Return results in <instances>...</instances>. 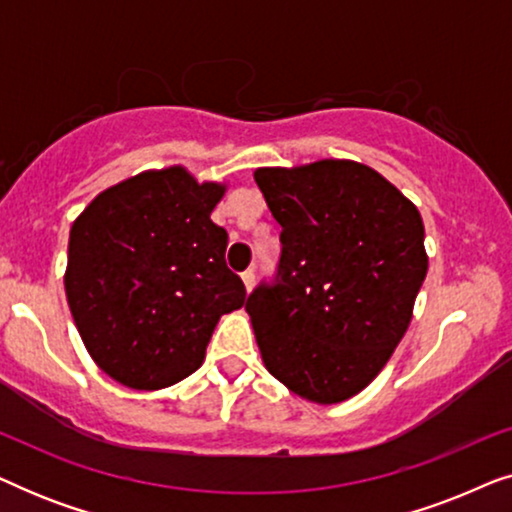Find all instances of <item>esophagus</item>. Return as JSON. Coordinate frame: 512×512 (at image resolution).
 Segmentation results:
<instances>
[{
  "label": "esophagus",
  "instance_id": "34e87169",
  "mask_svg": "<svg viewBox=\"0 0 512 512\" xmlns=\"http://www.w3.org/2000/svg\"><path fill=\"white\" fill-rule=\"evenodd\" d=\"M242 282H244V286H247V291L254 289V282H256L254 270H244V272H242Z\"/></svg>",
  "mask_w": 512,
  "mask_h": 512
}]
</instances>
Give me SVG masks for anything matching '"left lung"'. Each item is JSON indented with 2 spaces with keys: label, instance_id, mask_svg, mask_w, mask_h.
I'll return each mask as SVG.
<instances>
[{
  "label": "left lung",
  "instance_id": "obj_1",
  "mask_svg": "<svg viewBox=\"0 0 512 512\" xmlns=\"http://www.w3.org/2000/svg\"><path fill=\"white\" fill-rule=\"evenodd\" d=\"M254 179L282 226L277 275L244 305L265 368L307 401H347L408 331L429 270L422 216L354 160L261 167Z\"/></svg>",
  "mask_w": 512,
  "mask_h": 512
}]
</instances>
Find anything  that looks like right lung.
<instances>
[{"mask_svg":"<svg viewBox=\"0 0 512 512\" xmlns=\"http://www.w3.org/2000/svg\"><path fill=\"white\" fill-rule=\"evenodd\" d=\"M226 186L181 165L107 188L69 230L67 303L88 354L130 389L195 373L223 314L247 298L209 219Z\"/></svg>","mask_w":512,"mask_h":512,"instance_id":"right-lung-1","label":"right lung"}]
</instances>
